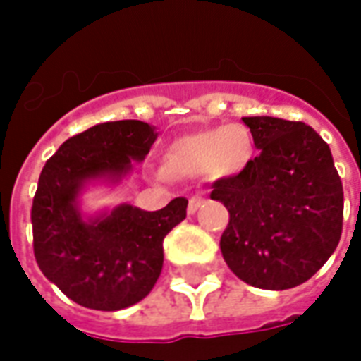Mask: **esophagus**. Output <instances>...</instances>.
<instances>
[{
    "instance_id": "esophagus-1",
    "label": "esophagus",
    "mask_w": 361,
    "mask_h": 361,
    "mask_svg": "<svg viewBox=\"0 0 361 361\" xmlns=\"http://www.w3.org/2000/svg\"><path fill=\"white\" fill-rule=\"evenodd\" d=\"M202 202H204L202 197H191V199H189V206H187V212H189V214H195V212L202 206Z\"/></svg>"
}]
</instances>
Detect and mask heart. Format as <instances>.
Returning a JSON list of instances; mask_svg holds the SVG:
<instances>
[{
  "mask_svg": "<svg viewBox=\"0 0 361 361\" xmlns=\"http://www.w3.org/2000/svg\"><path fill=\"white\" fill-rule=\"evenodd\" d=\"M254 151L252 132L244 125L216 126L174 140L164 151L162 169L174 178H235L250 166Z\"/></svg>",
  "mask_w": 361,
  "mask_h": 361,
  "instance_id": "heart-1",
  "label": "heart"
}]
</instances>
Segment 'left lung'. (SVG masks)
<instances>
[{"instance_id": "obj_1", "label": "left lung", "mask_w": 361, "mask_h": 361, "mask_svg": "<svg viewBox=\"0 0 361 361\" xmlns=\"http://www.w3.org/2000/svg\"><path fill=\"white\" fill-rule=\"evenodd\" d=\"M259 155L214 183L229 225L219 247L236 276L261 290H290L314 276L339 244L343 183L329 145L305 123L242 117Z\"/></svg>"}]
</instances>
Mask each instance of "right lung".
<instances>
[{
  "mask_svg": "<svg viewBox=\"0 0 361 361\" xmlns=\"http://www.w3.org/2000/svg\"><path fill=\"white\" fill-rule=\"evenodd\" d=\"M159 132L144 121H109L66 140L45 162L32 206L41 272L81 307L121 310L142 301L161 276L162 240L185 219L187 199L157 212L132 204L85 214L89 185H119Z\"/></svg>",
  "mask_w": 361,
  "mask_h": 361,
  "instance_id": "right-lung-1",
  "label": "right lung"
}]
</instances>
